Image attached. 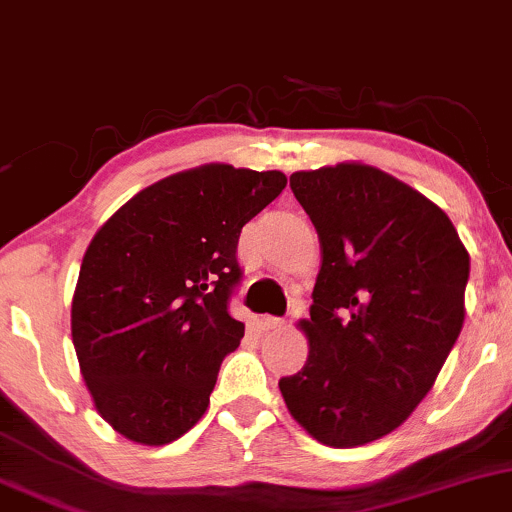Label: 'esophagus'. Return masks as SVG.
<instances>
[{
  "mask_svg": "<svg viewBox=\"0 0 512 512\" xmlns=\"http://www.w3.org/2000/svg\"><path fill=\"white\" fill-rule=\"evenodd\" d=\"M260 326H262L264 331L281 329V326H283V319H281V317H269V315H264V317L260 319Z\"/></svg>",
  "mask_w": 512,
  "mask_h": 512,
  "instance_id": "34e87169",
  "label": "esophagus"
}]
</instances>
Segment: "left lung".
I'll return each mask as SVG.
<instances>
[{
    "label": "left lung",
    "instance_id": "8db88e82",
    "mask_svg": "<svg viewBox=\"0 0 512 512\" xmlns=\"http://www.w3.org/2000/svg\"><path fill=\"white\" fill-rule=\"evenodd\" d=\"M291 190L322 267L298 322L310 353L281 396L312 439L365 446L432 391L465 322L470 255L439 205L377 166L295 171Z\"/></svg>",
    "mask_w": 512,
    "mask_h": 512
}]
</instances>
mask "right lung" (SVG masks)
<instances>
[{
	"mask_svg": "<svg viewBox=\"0 0 512 512\" xmlns=\"http://www.w3.org/2000/svg\"><path fill=\"white\" fill-rule=\"evenodd\" d=\"M281 171L202 164L135 193L85 250L71 303L80 374L102 420L164 446L209 408L245 324L229 315L240 229L281 195Z\"/></svg>",
	"mask_w": 512,
	"mask_h": 512,
	"instance_id": "1",
	"label": "right lung"
}]
</instances>
